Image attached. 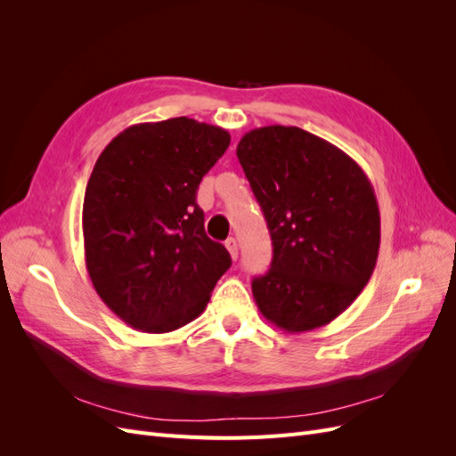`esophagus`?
<instances>
[{"mask_svg": "<svg viewBox=\"0 0 456 456\" xmlns=\"http://www.w3.org/2000/svg\"><path fill=\"white\" fill-rule=\"evenodd\" d=\"M224 245H226V249H228V253H230L232 260H238V241L233 240V238H228Z\"/></svg>", "mask_w": 456, "mask_h": 456, "instance_id": "34e87169", "label": "esophagus"}]
</instances>
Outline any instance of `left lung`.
<instances>
[{"label": "left lung", "instance_id": "left-lung-1", "mask_svg": "<svg viewBox=\"0 0 456 456\" xmlns=\"http://www.w3.org/2000/svg\"><path fill=\"white\" fill-rule=\"evenodd\" d=\"M236 154L273 247L270 270L253 280L260 314L287 333L330 323L377 265L380 213L367 175L340 148L298 127L253 129Z\"/></svg>", "mask_w": 456, "mask_h": 456}]
</instances>
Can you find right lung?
Segmentation results:
<instances>
[{"label":"right lung","instance_id":"1","mask_svg":"<svg viewBox=\"0 0 456 456\" xmlns=\"http://www.w3.org/2000/svg\"><path fill=\"white\" fill-rule=\"evenodd\" d=\"M228 146L226 129L183 116L127 127L96 159L84 200L86 266L133 329L169 333L196 320L232 266L196 203Z\"/></svg>","mask_w":456,"mask_h":456}]
</instances>
